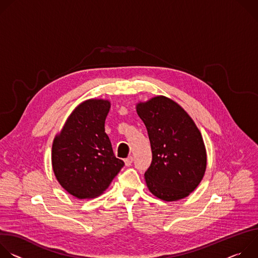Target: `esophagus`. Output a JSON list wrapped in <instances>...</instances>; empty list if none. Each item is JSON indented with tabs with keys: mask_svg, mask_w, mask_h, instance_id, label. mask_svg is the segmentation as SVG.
<instances>
[{
	"mask_svg": "<svg viewBox=\"0 0 258 258\" xmlns=\"http://www.w3.org/2000/svg\"><path fill=\"white\" fill-rule=\"evenodd\" d=\"M132 162H133V157H132V156H130V157H127V158L124 159L125 166H130V165L132 164Z\"/></svg>",
	"mask_w": 258,
	"mask_h": 258,
	"instance_id": "obj_1",
	"label": "esophagus"
}]
</instances>
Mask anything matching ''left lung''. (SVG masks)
<instances>
[{
	"label": "left lung",
	"mask_w": 258,
	"mask_h": 258,
	"mask_svg": "<svg viewBox=\"0 0 258 258\" xmlns=\"http://www.w3.org/2000/svg\"><path fill=\"white\" fill-rule=\"evenodd\" d=\"M136 109L152 149V163L145 172L147 187L166 202L188 197L199 186L207 166L199 128L185 109L165 96L140 101Z\"/></svg>",
	"instance_id": "8db88e82"
}]
</instances>
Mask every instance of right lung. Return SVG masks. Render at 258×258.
Masks as SVG:
<instances>
[{
	"label": "right lung",
	"instance_id": "add662e5",
	"mask_svg": "<svg viewBox=\"0 0 258 258\" xmlns=\"http://www.w3.org/2000/svg\"><path fill=\"white\" fill-rule=\"evenodd\" d=\"M110 107L108 99L82 102L53 140L51 159L55 177L68 194L78 199L102 195L124 165L114 156L105 133Z\"/></svg>",
	"mask_w": 258,
	"mask_h": 258
}]
</instances>
